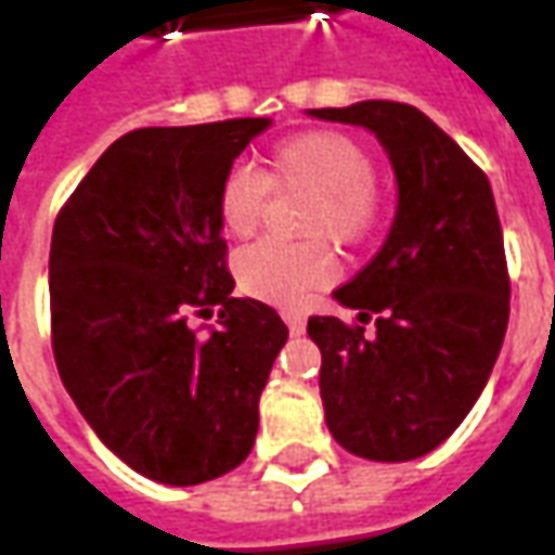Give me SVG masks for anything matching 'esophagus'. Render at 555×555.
Wrapping results in <instances>:
<instances>
[{"mask_svg":"<svg viewBox=\"0 0 555 555\" xmlns=\"http://www.w3.org/2000/svg\"><path fill=\"white\" fill-rule=\"evenodd\" d=\"M285 324H288V330L294 336H300L302 330H306V318L297 312H285Z\"/></svg>","mask_w":555,"mask_h":555,"instance_id":"1","label":"esophagus"}]
</instances>
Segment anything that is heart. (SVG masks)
<instances>
[{"mask_svg":"<svg viewBox=\"0 0 555 555\" xmlns=\"http://www.w3.org/2000/svg\"><path fill=\"white\" fill-rule=\"evenodd\" d=\"M267 190H306L300 231L306 237H330L338 246L369 237L380 217L372 154L338 130H306L282 139L267 151L258 175L229 171L217 193L219 225L231 237H249L264 214ZM333 270L330 249L321 241L297 246L261 241L246 246L234 261L241 288L282 309H294L330 285Z\"/></svg>","mask_w":555,"mask_h":555,"instance_id":"heart-1","label":"heart"}]
</instances>
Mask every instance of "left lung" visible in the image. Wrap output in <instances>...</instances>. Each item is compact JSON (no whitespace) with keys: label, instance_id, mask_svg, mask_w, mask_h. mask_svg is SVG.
I'll return each mask as SVG.
<instances>
[{"label":"left lung","instance_id":"1","mask_svg":"<svg viewBox=\"0 0 555 555\" xmlns=\"http://www.w3.org/2000/svg\"><path fill=\"white\" fill-rule=\"evenodd\" d=\"M309 115L372 130L398 181L380 253L333 294L362 324L374 314V336L309 318L326 428L350 454L413 461L452 437L500 357L512 285L496 202L488 175L416 106L362 101Z\"/></svg>","mask_w":555,"mask_h":555}]
</instances>
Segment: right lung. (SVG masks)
Instances as JSON below:
<instances>
[{"label": "right lung", "instance_id": "right-lung-1", "mask_svg": "<svg viewBox=\"0 0 555 555\" xmlns=\"http://www.w3.org/2000/svg\"><path fill=\"white\" fill-rule=\"evenodd\" d=\"M270 118L142 127L115 139L53 225L59 377L101 442L159 485H202L253 452L258 398L288 338L234 297L217 193ZM218 309L198 337L189 312Z\"/></svg>", "mask_w": 555, "mask_h": 555}]
</instances>
